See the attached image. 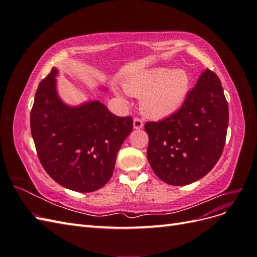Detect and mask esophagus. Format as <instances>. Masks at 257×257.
<instances>
[{"label": "esophagus", "instance_id": "obj_1", "mask_svg": "<svg viewBox=\"0 0 257 257\" xmlns=\"http://www.w3.org/2000/svg\"><path fill=\"white\" fill-rule=\"evenodd\" d=\"M133 126H134L135 130H141V128H143V126H144L143 120L138 119V118H135L134 121H133Z\"/></svg>", "mask_w": 257, "mask_h": 257}]
</instances>
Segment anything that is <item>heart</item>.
<instances>
[{"instance_id":"1","label":"heart","mask_w":257,"mask_h":257,"mask_svg":"<svg viewBox=\"0 0 257 257\" xmlns=\"http://www.w3.org/2000/svg\"><path fill=\"white\" fill-rule=\"evenodd\" d=\"M128 94L141 97V109L153 119H164L177 112L191 89L189 74L183 69L154 67L131 76L124 83ZM126 100V93L116 92Z\"/></svg>"}]
</instances>
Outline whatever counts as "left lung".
<instances>
[{"instance_id":"obj_1","label":"left lung","mask_w":257,"mask_h":257,"mask_svg":"<svg viewBox=\"0 0 257 257\" xmlns=\"http://www.w3.org/2000/svg\"><path fill=\"white\" fill-rule=\"evenodd\" d=\"M228 125L221 81L205 69L182 107L168 118L147 122V157L162 181L186 185L205 177L219 161Z\"/></svg>"}]
</instances>
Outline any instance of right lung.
Here are the masks:
<instances>
[{
    "instance_id": "right-lung-1",
    "label": "right lung",
    "mask_w": 257,
    "mask_h": 257,
    "mask_svg": "<svg viewBox=\"0 0 257 257\" xmlns=\"http://www.w3.org/2000/svg\"><path fill=\"white\" fill-rule=\"evenodd\" d=\"M58 68L41 81L31 110V133L43 167L72 191L94 192L110 180L115 159L133 130L131 116H116L99 100L63 102ZM106 91V88H102Z\"/></svg>"
}]
</instances>
